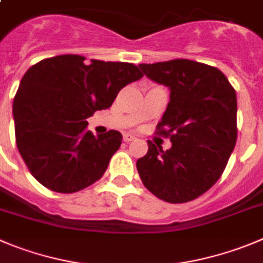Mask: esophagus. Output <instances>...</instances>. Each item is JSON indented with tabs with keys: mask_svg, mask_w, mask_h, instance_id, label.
<instances>
[{
	"mask_svg": "<svg viewBox=\"0 0 263 263\" xmlns=\"http://www.w3.org/2000/svg\"><path fill=\"white\" fill-rule=\"evenodd\" d=\"M123 140L126 141V143H129V141H134L135 136L131 134H126V135H123Z\"/></svg>",
	"mask_w": 263,
	"mask_h": 263,
	"instance_id": "obj_1",
	"label": "esophagus"
}]
</instances>
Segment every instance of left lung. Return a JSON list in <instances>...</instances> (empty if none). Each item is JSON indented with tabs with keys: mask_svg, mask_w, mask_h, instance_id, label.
Listing matches in <instances>:
<instances>
[{
	"mask_svg": "<svg viewBox=\"0 0 263 263\" xmlns=\"http://www.w3.org/2000/svg\"><path fill=\"white\" fill-rule=\"evenodd\" d=\"M144 75L170 89L157 134L170 137L163 151L148 141L137 159L143 184L171 203L192 201L220 178L237 139L236 92L222 71L190 60L139 65Z\"/></svg>",
	"mask_w": 263,
	"mask_h": 263,
	"instance_id": "obj_1",
	"label": "left lung"
}]
</instances>
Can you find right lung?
Here are the masks:
<instances>
[{"label": "right lung", "mask_w": 263, "mask_h": 263, "mask_svg": "<svg viewBox=\"0 0 263 263\" xmlns=\"http://www.w3.org/2000/svg\"><path fill=\"white\" fill-rule=\"evenodd\" d=\"M132 63L66 54L28 68L14 97L16 146L44 187L73 193L101 179L122 144L114 129L87 131V118L109 109L119 90L141 79Z\"/></svg>", "instance_id": "right-lung-1"}]
</instances>
